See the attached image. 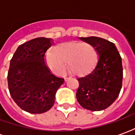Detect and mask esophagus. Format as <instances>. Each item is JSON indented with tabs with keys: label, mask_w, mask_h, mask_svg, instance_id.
Listing matches in <instances>:
<instances>
[{
	"label": "esophagus",
	"mask_w": 135,
	"mask_h": 135,
	"mask_svg": "<svg viewBox=\"0 0 135 135\" xmlns=\"http://www.w3.org/2000/svg\"><path fill=\"white\" fill-rule=\"evenodd\" d=\"M70 77H65V81H67V80H68V79Z\"/></svg>",
	"instance_id": "esophagus-1"
}]
</instances>
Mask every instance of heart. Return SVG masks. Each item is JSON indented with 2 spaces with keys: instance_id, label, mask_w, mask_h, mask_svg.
I'll return each instance as SVG.
<instances>
[{
  "instance_id": "heart-1",
  "label": "heart",
  "mask_w": 135,
  "mask_h": 135,
  "mask_svg": "<svg viewBox=\"0 0 135 135\" xmlns=\"http://www.w3.org/2000/svg\"><path fill=\"white\" fill-rule=\"evenodd\" d=\"M98 58V51L94 46L81 41L61 43L46 54L47 65L59 75L65 74L68 63L71 70L78 75L90 74L97 65Z\"/></svg>"
}]
</instances>
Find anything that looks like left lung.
Listing matches in <instances>:
<instances>
[{
	"mask_svg": "<svg viewBox=\"0 0 135 135\" xmlns=\"http://www.w3.org/2000/svg\"><path fill=\"white\" fill-rule=\"evenodd\" d=\"M94 45L98 51V62L90 74L78 78L76 99L84 108L101 111L109 107L117 98L122 88V59L115 44L102 38H79Z\"/></svg>",
	"mask_w": 135,
	"mask_h": 135,
	"instance_id": "8db88e82",
	"label": "left lung"
}]
</instances>
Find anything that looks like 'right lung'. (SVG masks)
I'll return each instance as SVG.
<instances>
[{
    "instance_id": "right-lung-1",
    "label": "right lung",
    "mask_w": 135,
    "mask_h": 135,
    "mask_svg": "<svg viewBox=\"0 0 135 135\" xmlns=\"http://www.w3.org/2000/svg\"><path fill=\"white\" fill-rule=\"evenodd\" d=\"M53 43L52 38L39 37L21 44L12 58L8 72L11 97L21 109L41 114L54 104L57 90L64 79L50 73L45 54Z\"/></svg>"
}]
</instances>
